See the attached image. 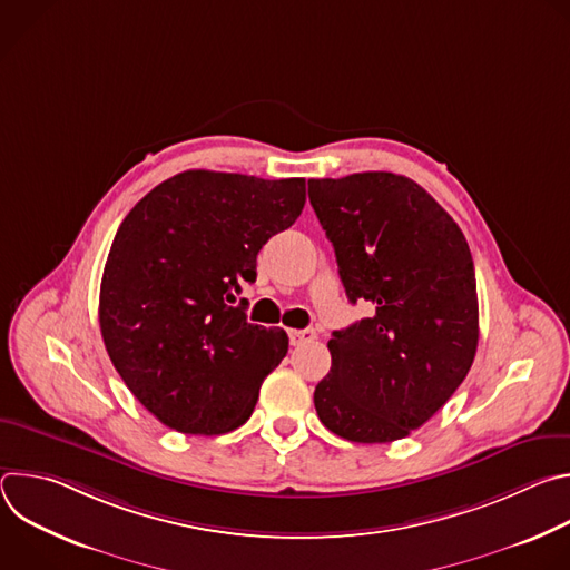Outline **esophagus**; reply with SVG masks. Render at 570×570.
<instances>
[{"mask_svg": "<svg viewBox=\"0 0 570 570\" xmlns=\"http://www.w3.org/2000/svg\"><path fill=\"white\" fill-rule=\"evenodd\" d=\"M288 336H291L293 345H304V343L315 341V332L313 330H291Z\"/></svg>", "mask_w": 570, "mask_h": 570, "instance_id": "obj_1", "label": "esophagus"}]
</instances>
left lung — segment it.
I'll return each instance as SVG.
<instances>
[{"label": "left lung", "mask_w": 570, "mask_h": 570, "mask_svg": "<svg viewBox=\"0 0 570 570\" xmlns=\"http://www.w3.org/2000/svg\"><path fill=\"white\" fill-rule=\"evenodd\" d=\"M352 304L372 308L330 341L313 392L338 438L383 444L426 424L478 347L475 271L458 223L417 183L387 171L308 180Z\"/></svg>", "instance_id": "1"}]
</instances>
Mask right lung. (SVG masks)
<instances>
[{"instance_id":"right-lung-1","label":"right lung","mask_w":570,"mask_h":570,"mask_svg":"<svg viewBox=\"0 0 570 570\" xmlns=\"http://www.w3.org/2000/svg\"><path fill=\"white\" fill-rule=\"evenodd\" d=\"M304 200V178L200 169L157 185L119 225L101 279V336L128 390L165 426L220 435L250 420L288 336L250 324L246 302L230 304Z\"/></svg>"}]
</instances>
